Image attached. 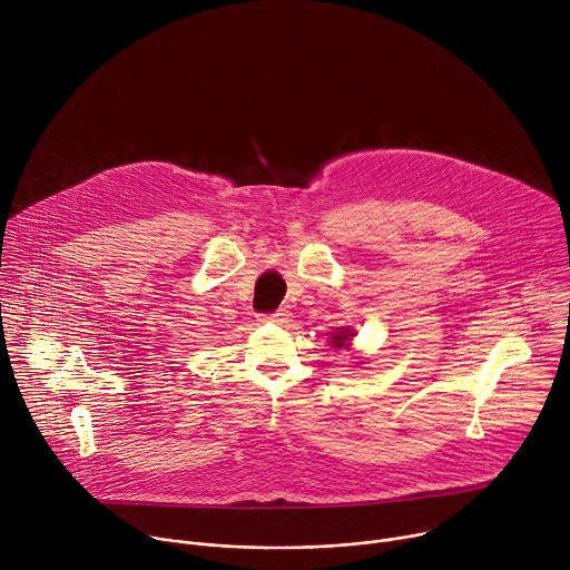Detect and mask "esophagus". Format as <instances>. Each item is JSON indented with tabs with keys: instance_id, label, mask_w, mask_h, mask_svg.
Returning <instances> with one entry per match:
<instances>
[{
	"instance_id": "34e87169",
	"label": "esophagus",
	"mask_w": 570,
	"mask_h": 570,
	"mask_svg": "<svg viewBox=\"0 0 570 570\" xmlns=\"http://www.w3.org/2000/svg\"><path fill=\"white\" fill-rule=\"evenodd\" d=\"M262 320H264V322H277V324H286V322H291V313H288L286 308H279V311H275V313L262 315Z\"/></svg>"
}]
</instances>
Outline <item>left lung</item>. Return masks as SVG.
I'll list each match as a JSON object with an SVG mask.
<instances>
[{
  "mask_svg": "<svg viewBox=\"0 0 570 570\" xmlns=\"http://www.w3.org/2000/svg\"><path fill=\"white\" fill-rule=\"evenodd\" d=\"M352 336H356V334H354V330H341L338 334H332V341H330V343H332L334 347H338V350H341V347H345V350H347V347L352 345V343H350V341H352Z\"/></svg>",
  "mask_w": 570,
  "mask_h": 570,
  "instance_id": "1",
  "label": "left lung"
}]
</instances>
